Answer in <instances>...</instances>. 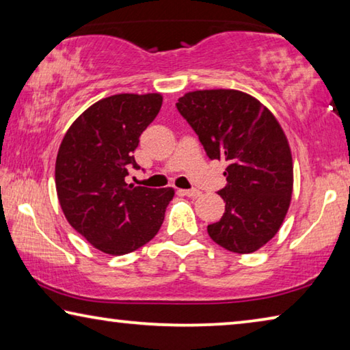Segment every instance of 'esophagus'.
Here are the masks:
<instances>
[{"label":"esophagus","mask_w":350,"mask_h":350,"mask_svg":"<svg viewBox=\"0 0 350 350\" xmlns=\"http://www.w3.org/2000/svg\"><path fill=\"white\" fill-rule=\"evenodd\" d=\"M179 193L180 194H183V196H187V198H193V199H196V198H199L200 196V191L199 189H179Z\"/></svg>","instance_id":"esophagus-1"}]
</instances>
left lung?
Instances as JSON below:
<instances>
[{"mask_svg":"<svg viewBox=\"0 0 350 350\" xmlns=\"http://www.w3.org/2000/svg\"><path fill=\"white\" fill-rule=\"evenodd\" d=\"M199 135L206 156L227 162L221 221L210 238L233 253H253L281 228L292 200L293 162L280 122L252 97L236 90L187 92L176 103Z\"/></svg>","mask_w":350,"mask_h":350,"instance_id":"8db88e82","label":"left lung"}]
</instances>
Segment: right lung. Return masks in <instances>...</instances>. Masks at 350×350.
Returning <instances> with one entry per match:
<instances>
[{
    "label": "right lung",
    "instance_id": "obj_1",
    "mask_svg": "<svg viewBox=\"0 0 350 350\" xmlns=\"http://www.w3.org/2000/svg\"><path fill=\"white\" fill-rule=\"evenodd\" d=\"M162 100L157 92L98 100L77 117L58 148V202L70 227L103 253L120 256L150 242L174 196L173 188L125 182L129 168H139L133 152Z\"/></svg>",
    "mask_w": 350,
    "mask_h": 350
}]
</instances>
